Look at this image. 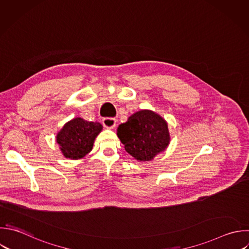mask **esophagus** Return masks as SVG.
Instances as JSON below:
<instances>
[{"label":"esophagus","instance_id":"34e87169","mask_svg":"<svg viewBox=\"0 0 249 249\" xmlns=\"http://www.w3.org/2000/svg\"><path fill=\"white\" fill-rule=\"evenodd\" d=\"M102 124L107 128H114L116 126V120L114 118H104Z\"/></svg>","mask_w":249,"mask_h":249}]
</instances>
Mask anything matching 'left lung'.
<instances>
[{"mask_svg":"<svg viewBox=\"0 0 249 249\" xmlns=\"http://www.w3.org/2000/svg\"><path fill=\"white\" fill-rule=\"evenodd\" d=\"M125 151L140 161L152 160L169 144L167 123L150 110H140L118 127Z\"/></svg>","mask_w":249,"mask_h":249,"instance_id":"8db88e82","label":"left lung"}]
</instances>
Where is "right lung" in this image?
Here are the masks:
<instances>
[{"label": "right lung", "mask_w": 249, "mask_h": 249, "mask_svg": "<svg viewBox=\"0 0 249 249\" xmlns=\"http://www.w3.org/2000/svg\"><path fill=\"white\" fill-rule=\"evenodd\" d=\"M101 130L102 125L97 122L75 118L57 133L56 142L65 158L79 160L92 150L94 140Z\"/></svg>", "instance_id": "1"}]
</instances>
